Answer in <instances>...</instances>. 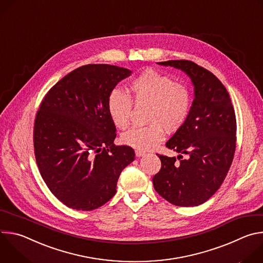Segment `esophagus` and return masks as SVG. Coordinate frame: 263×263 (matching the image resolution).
I'll use <instances>...</instances> for the list:
<instances>
[{
	"label": "esophagus",
	"instance_id": "esophagus-1",
	"mask_svg": "<svg viewBox=\"0 0 263 263\" xmlns=\"http://www.w3.org/2000/svg\"><path fill=\"white\" fill-rule=\"evenodd\" d=\"M144 154H145V152L139 151V149H136V151H135V155H136L137 157H141V156H143Z\"/></svg>",
	"mask_w": 263,
	"mask_h": 263
}]
</instances>
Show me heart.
<instances>
[{
    "mask_svg": "<svg viewBox=\"0 0 263 263\" xmlns=\"http://www.w3.org/2000/svg\"><path fill=\"white\" fill-rule=\"evenodd\" d=\"M129 93L136 104H145L147 123L145 127H135L122 136V141L139 151L156 146L167 132L178 131L190 116L192 97L185 85L157 70L145 69L129 85ZM107 110L114 125L124 130L129 126L132 112L131 100L118 89L107 98Z\"/></svg>",
    "mask_w": 263,
    "mask_h": 263,
    "instance_id": "heart-1",
    "label": "heart"
}]
</instances>
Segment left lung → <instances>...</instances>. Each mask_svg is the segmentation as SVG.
<instances>
[{"label": "left lung", "instance_id": "1", "mask_svg": "<svg viewBox=\"0 0 263 263\" xmlns=\"http://www.w3.org/2000/svg\"><path fill=\"white\" fill-rule=\"evenodd\" d=\"M157 63L185 72L194 85L195 98L187 121L165 143L181 160L157 154L161 168L153 178L154 189L176 206H198L215 194L231 166L235 112L226 87L209 70L189 60Z\"/></svg>", "mask_w": 263, "mask_h": 263}]
</instances>
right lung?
I'll return each mask as SVG.
<instances>
[{
	"label": "right lung",
	"mask_w": 263,
	"mask_h": 263,
	"mask_svg": "<svg viewBox=\"0 0 263 263\" xmlns=\"http://www.w3.org/2000/svg\"><path fill=\"white\" fill-rule=\"evenodd\" d=\"M128 68L87 64L70 71L46 95L34 125V153L51 193L65 206L97 209L117 193L122 171L135 159L128 145L116 146L117 128L107 98Z\"/></svg>",
	"instance_id": "right-lung-1"
}]
</instances>
